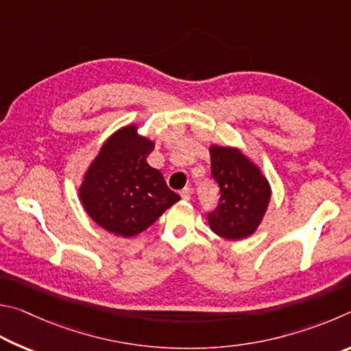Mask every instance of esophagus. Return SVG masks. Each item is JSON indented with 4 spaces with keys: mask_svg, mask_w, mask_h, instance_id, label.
<instances>
[{
    "mask_svg": "<svg viewBox=\"0 0 351 351\" xmlns=\"http://www.w3.org/2000/svg\"><path fill=\"white\" fill-rule=\"evenodd\" d=\"M180 195H182V199H183V200H189V199H191V195H193V189L189 188V186L183 188V189H182V193H180Z\"/></svg>",
    "mask_w": 351,
    "mask_h": 351,
    "instance_id": "esophagus-1",
    "label": "esophagus"
}]
</instances>
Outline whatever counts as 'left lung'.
Listing matches in <instances>:
<instances>
[{"mask_svg":"<svg viewBox=\"0 0 351 351\" xmlns=\"http://www.w3.org/2000/svg\"><path fill=\"white\" fill-rule=\"evenodd\" d=\"M211 174L220 189L219 205L208 213L217 236L241 241L256 232L271 199L267 177L245 154L231 146H210Z\"/></svg>","mask_w":351,"mask_h":351,"instance_id":"left-lung-1","label":"left lung"}]
</instances>
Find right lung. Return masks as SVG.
<instances>
[{
	"mask_svg": "<svg viewBox=\"0 0 351 351\" xmlns=\"http://www.w3.org/2000/svg\"><path fill=\"white\" fill-rule=\"evenodd\" d=\"M154 141L128 125L104 141L80 186V200L94 222L114 236L132 237L180 200L162 172L147 165Z\"/></svg>",
	"mask_w": 351,
	"mask_h": 351,
	"instance_id": "right-lung-1",
	"label": "right lung"
}]
</instances>
